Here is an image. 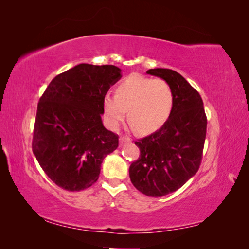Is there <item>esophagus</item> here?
<instances>
[{"label":"esophagus","mask_w":249,"mask_h":249,"mask_svg":"<svg viewBox=\"0 0 249 249\" xmlns=\"http://www.w3.org/2000/svg\"><path fill=\"white\" fill-rule=\"evenodd\" d=\"M130 142V138L127 136H121L120 137V142L121 144H125V142Z\"/></svg>","instance_id":"esophagus-1"}]
</instances>
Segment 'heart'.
Wrapping results in <instances>:
<instances>
[{
	"instance_id": "heart-1",
	"label": "heart",
	"mask_w": 249,
	"mask_h": 249,
	"mask_svg": "<svg viewBox=\"0 0 249 249\" xmlns=\"http://www.w3.org/2000/svg\"><path fill=\"white\" fill-rule=\"evenodd\" d=\"M174 107V92L162 79H153L133 74L116 87L115 95L103 99L105 123L117 128L128 111L133 127L142 134L159 129L166 123Z\"/></svg>"
}]
</instances>
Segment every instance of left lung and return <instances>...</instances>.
<instances>
[{
    "label": "left lung",
    "instance_id": "8db88e82",
    "mask_svg": "<svg viewBox=\"0 0 249 249\" xmlns=\"http://www.w3.org/2000/svg\"><path fill=\"white\" fill-rule=\"evenodd\" d=\"M147 73L170 84L174 107L161 127L135 142L141 155L129 167V178L138 191L158 197L177 191L199 170L208 122L199 92L180 73L163 68Z\"/></svg>",
    "mask_w": 249,
    "mask_h": 249
}]
</instances>
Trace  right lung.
Here are the masks:
<instances>
[{"label": "right lung", "mask_w": 249, "mask_h": 249, "mask_svg": "<svg viewBox=\"0 0 249 249\" xmlns=\"http://www.w3.org/2000/svg\"><path fill=\"white\" fill-rule=\"evenodd\" d=\"M122 78L112 65L80 64L54 77L39 99L33 153L45 174L68 191L90 188L101 163L119 146L103 126V99Z\"/></svg>", "instance_id": "obj_1"}]
</instances>
